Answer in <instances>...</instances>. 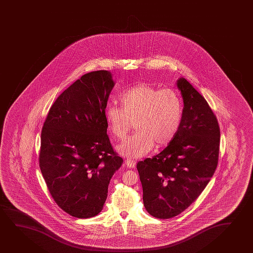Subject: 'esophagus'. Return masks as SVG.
I'll return each mask as SVG.
<instances>
[{
  "mask_svg": "<svg viewBox=\"0 0 253 253\" xmlns=\"http://www.w3.org/2000/svg\"><path fill=\"white\" fill-rule=\"evenodd\" d=\"M125 164H126L127 167H128V168H135V167H136V162L133 161L131 159H127V160L125 161Z\"/></svg>",
  "mask_w": 253,
  "mask_h": 253,
  "instance_id": "34e87169",
  "label": "esophagus"
}]
</instances>
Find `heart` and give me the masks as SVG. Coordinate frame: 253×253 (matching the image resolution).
Masks as SVG:
<instances>
[{
  "instance_id": "1",
  "label": "heart",
  "mask_w": 253,
  "mask_h": 253,
  "mask_svg": "<svg viewBox=\"0 0 253 253\" xmlns=\"http://www.w3.org/2000/svg\"><path fill=\"white\" fill-rule=\"evenodd\" d=\"M122 108L109 105L105 117L114 136L124 139L135 123L136 134L118 147L128 158L143 157L155 144L166 146L176 136L181 125L183 107L179 95L171 88L139 84L120 97Z\"/></svg>"
}]
</instances>
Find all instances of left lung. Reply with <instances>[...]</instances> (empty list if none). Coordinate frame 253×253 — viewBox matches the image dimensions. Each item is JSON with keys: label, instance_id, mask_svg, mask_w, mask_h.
Wrapping results in <instances>:
<instances>
[{"label": "left lung", "instance_id": "obj_1", "mask_svg": "<svg viewBox=\"0 0 253 253\" xmlns=\"http://www.w3.org/2000/svg\"><path fill=\"white\" fill-rule=\"evenodd\" d=\"M183 100L175 138L152 158L137 163L143 205L151 216L167 219L186 210L216 170L220 128L215 114L184 78L177 81Z\"/></svg>", "mask_w": 253, "mask_h": 253}]
</instances>
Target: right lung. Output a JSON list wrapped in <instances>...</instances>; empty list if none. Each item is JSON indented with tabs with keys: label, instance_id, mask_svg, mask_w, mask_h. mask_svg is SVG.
<instances>
[{
	"label": "right lung",
	"instance_id": "1",
	"mask_svg": "<svg viewBox=\"0 0 253 253\" xmlns=\"http://www.w3.org/2000/svg\"><path fill=\"white\" fill-rule=\"evenodd\" d=\"M107 70L85 74L53 103L41 134L39 165L48 191L70 216L101 212L123 159L107 135L105 109L114 87Z\"/></svg>",
	"mask_w": 253,
	"mask_h": 253
}]
</instances>
